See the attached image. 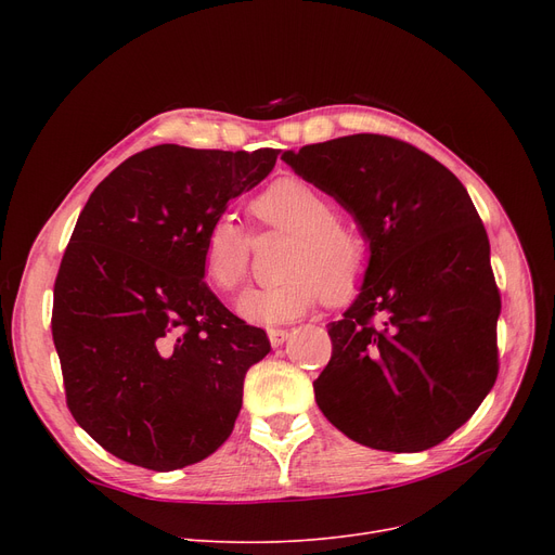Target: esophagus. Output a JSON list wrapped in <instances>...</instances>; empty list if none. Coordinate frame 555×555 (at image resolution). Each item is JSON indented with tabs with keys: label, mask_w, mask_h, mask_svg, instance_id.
<instances>
[{
	"label": "esophagus",
	"mask_w": 555,
	"mask_h": 555,
	"mask_svg": "<svg viewBox=\"0 0 555 555\" xmlns=\"http://www.w3.org/2000/svg\"><path fill=\"white\" fill-rule=\"evenodd\" d=\"M268 335H270L272 346H281V344H285V341H287V337L293 335V333L285 331V328H270V331H268Z\"/></svg>",
	"instance_id": "obj_1"
}]
</instances>
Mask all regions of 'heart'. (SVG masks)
<instances>
[{
	"label": "heart",
	"mask_w": 555,
	"mask_h": 555,
	"mask_svg": "<svg viewBox=\"0 0 555 555\" xmlns=\"http://www.w3.org/2000/svg\"><path fill=\"white\" fill-rule=\"evenodd\" d=\"M254 218L295 236L285 279L270 287H249L236 310L249 324L276 326L310 312L319 297L328 304L351 299L369 270V245L358 231L339 224L335 202L317 186L283 178L251 199ZM251 236L233 218L218 216L202 236V270L218 289H236L249 270Z\"/></svg>",
	"instance_id": "obj_1"
}]
</instances>
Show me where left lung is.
<instances>
[{"instance_id":"left-lung-1","label":"left lung","mask_w":555,"mask_h":555,"mask_svg":"<svg viewBox=\"0 0 555 555\" xmlns=\"http://www.w3.org/2000/svg\"><path fill=\"white\" fill-rule=\"evenodd\" d=\"M281 159L356 218L369 243L358 299L328 324L319 410L348 439L423 452L468 421L498 380L502 299L475 204L441 162L385 134Z\"/></svg>"}]
</instances>
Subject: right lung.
<instances>
[{"instance_id": "add662e5", "label": "right lung", "mask_w": 555, "mask_h": 555, "mask_svg": "<svg viewBox=\"0 0 555 555\" xmlns=\"http://www.w3.org/2000/svg\"><path fill=\"white\" fill-rule=\"evenodd\" d=\"M276 157L153 145L116 166L80 211L51 333L72 416L116 459L170 473L229 439L245 373L270 339L204 283L202 236Z\"/></svg>"}]
</instances>
